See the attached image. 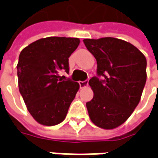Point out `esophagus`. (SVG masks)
<instances>
[{
    "label": "esophagus",
    "mask_w": 158,
    "mask_h": 158,
    "mask_svg": "<svg viewBox=\"0 0 158 158\" xmlns=\"http://www.w3.org/2000/svg\"><path fill=\"white\" fill-rule=\"evenodd\" d=\"M88 83L89 81L88 80H85V81H79V86H80V88H84V87H86V86H88Z\"/></svg>",
    "instance_id": "obj_1"
}]
</instances>
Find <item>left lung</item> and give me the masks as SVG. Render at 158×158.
<instances>
[{"mask_svg":"<svg viewBox=\"0 0 158 158\" xmlns=\"http://www.w3.org/2000/svg\"><path fill=\"white\" fill-rule=\"evenodd\" d=\"M83 41L97 62V77L89 81L94 92L93 99L86 102L89 118L100 128L115 129L139 104L146 81V59L123 40L105 37Z\"/></svg>","mask_w":158,"mask_h":158,"instance_id":"8db88e82","label":"left lung"}]
</instances>
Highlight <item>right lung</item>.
<instances>
[{"mask_svg":"<svg viewBox=\"0 0 158 158\" xmlns=\"http://www.w3.org/2000/svg\"><path fill=\"white\" fill-rule=\"evenodd\" d=\"M79 42L78 38L47 37L20 52L17 65L19 92L29 113L42 125L62 123L79 90V83L62 80L58 72H69V57Z\"/></svg>","mask_w":158,"mask_h":158,"instance_id":"obj_1","label":"right lung"}]
</instances>
